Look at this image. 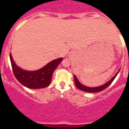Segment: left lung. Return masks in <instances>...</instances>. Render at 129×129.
<instances>
[{
  "label": "left lung",
  "mask_w": 129,
  "mask_h": 129,
  "mask_svg": "<svg viewBox=\"0 0 129 129\" xmlns=\"http://www.w3.org/2000/svg\"><path fill=\"white\" fill-rule=\"evenodd\" d=\"M120 70H121V69H119V71L117 72V74L114 75L113 77H112L111 79H110L109 81H107V83H105V84L102 85H100V86L95 87H89L85 86V85H83L82 83H81L79 82V80L77 79V77H76L75 75H74L75 84L77 88L81 90V91H83L87 92V93H97V92H100V91H103V90H104L105 89H106L107 87L109 86L111 84V83L113 81L114 79H115V77H116V76L117 75V74H119V71H120Z\"/></svg>",
  "instance_id": "1"
}]
</instances>
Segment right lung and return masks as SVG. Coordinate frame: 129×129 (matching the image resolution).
Here are the masks:
<instances>
[{
	"label": "right lung",
	"instance_id": "obj_1",
	"mask_svg": "<svg viewBox=\"0 0 129 129\" xmlns=\"http://www.w3.org/2000/svg\"><path fill=\"white\" fill-rule=\"evenodd\" d=\"M10 59L14 74L21 84L30 89H42L50 85L52 74L63 60V57L52 60L43 68L35 71H27L18 66L14 61L11 53Z\"/></svg>",
	"mask_w": 129,
	"mask_h": 129
}]
</instances>
